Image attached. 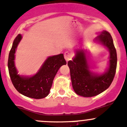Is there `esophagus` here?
I'll return each mask as SVG.
<instances>
[{
	"mask_svg": "<svg viewBox=\"0 0 127 127\" xmlns=\"http://www.w3.org/2000/svg\"><path fill=\"white\" fill-rule=\"evenodd\" d=\"M64 58L66 60V61H68L71 58V54L68 51H66L64 53Z\"/></svg>",
	"mask_w": 127,
	"mask_h": 127,
	"instance_id": "1",
	"label": "esophagus"
}]
</instances>
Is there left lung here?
<instances>
[{"mask_svg":"<svg viewBox=\"0 0 127 127\" xmlns=\"http://www.w3.org/2000/svg\"><path fill=\"white\" fill-rule=\"evenodd\" d=\"M97 34L94 42L109 52L108 65L104 72L91 70L88 61L90 52L84 47L75 50L73 60L68 62L74 91L83 97H93L106 91L111 85L116 71L117 52L111 35L104 30Z\"/></svg>","mask_w":127,"mask_h":127,"instance_id":"obj_1","label":"left lung"}]
</instances>
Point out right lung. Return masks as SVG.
Instances as JSON below:
<instances>
[{"label": "right lung", "instance_id": "add662e5", "mask_svg": "<svg viewBox=\"0 0 127 127\" xmlns=\"http://www.w3.org/2000/svg\"><path fill=\"white\" fill-rule=\"evenodd\" d=\"M22 37L20 34L16 37L8 56V68L11 80L16 90L21 95L34 99L44 98L49 94L58 70L66 62L63 54L49 56L35 74L31 76L20 75L15 66V54Z\"/></svg>", "mask_w": 127, "mask_h": 127}]
</instances>
